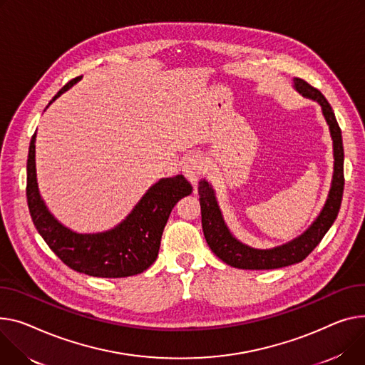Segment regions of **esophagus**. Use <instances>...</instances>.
I'll list each match as a JSON object with an SVG mask.
<instances>
[{
	"mask_svg": "<svg viewBox=\"0 0 365 365\" xmlns=\"http://www.w3.org/2000/svg\"><path fill=\"white\" fill-rule=\"evenodd\" d=\"M204 170H205V163L201 155H190L183 163V173L187 178V180L195 187L198 185V180L204 175Z\"/></svg>",
	"mask_w": 365,
	"mask_h": 365,
	"instance_id": "1",
	"label": "esophagus"
}]
</instances>
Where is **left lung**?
<instances>
[{
  "instance_id": "1",
  "label": "left lung",
  "mask_w": 365,
  "mask_h": 365,
  "mask_svg": "<svg viewBox=\"0 0 365 365\" xmlns=\"http://www.w3.org/2000/svg\"><path fill=\"white\" fill-rule=\"evenodd\" d=\"M295 88L307 98L317 101L322 106L323 114L330 128V135L333 139L334 173L329 198L323 207V211L317 217V220L309 226L304 235L286 245L273 250H254L240 244L237 239L232 236L227 226L225 225L220 210H218L212 187L205 180L200 182L198 193L201 204V223L207 244L218 258L232 267H236V269L272 270L301 262L320 244L327 230L334 223L339 208H341L345 185L344 143L341 128L337 125V120L326 96L317 88L311 86L307 81L299 78H295Z\"/></svg>"
}]
</instances>
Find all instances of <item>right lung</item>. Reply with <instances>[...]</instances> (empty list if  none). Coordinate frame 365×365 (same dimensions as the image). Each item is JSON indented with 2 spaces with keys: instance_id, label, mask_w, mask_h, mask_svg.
Masks as SVG:
<instances>
[{
  "instance_id": "add662e5",
  "label": "right lung",
  "mask_w": 365,
  "mask_h": 365,
  "mask_svg": "<svg viewBox=\"0 0 365 365\" xmlns=\"http://www.w3.org/2000/svg\"><path fill=\"white\" fill-rule=\"evenodd\" d=\"M81 78L67 82L53 101ZM35 136L36 133L29 145L26 197L32 222L46 245L71 270L93 277H128L151 267L157 259L168 215L179 200L190 195L192 185L182 175L161 179L148 189L126 220L113 230L95 235L71 232L56 220L41 200L35 168Z\"/></svg>"
}]
</instances>
